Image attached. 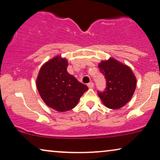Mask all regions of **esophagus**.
I'll return each mask as SVG.
<instances>
[{
    "label": "esophagus",
    "mask_w": 160,
    "mask_h": 160,
    "mask_svg": "<svg viewBox=\"0 0 160 160\" xmlns=\"http://www.w3.org/2000/svg\"><path fill=\"white\" fill-rule=\"evenodd\" d=\"M87 86L89 88H93L94 87V83L93 82H90L89 84H87Z\"/></svg>",
    "instance_id": "obj_1"
}]
</instances>
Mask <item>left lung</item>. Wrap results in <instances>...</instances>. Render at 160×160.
<instances>
[{
	"instance_id": "left-lung-1",
	"label": "left lung",
	"mask_w": 160,
	"mask_h": 160,
	"mask_svg": "<svg viewBox=\"0 0 160 160\" xmlns=\"http://www.w3.org/2000/svg\"><path fill=\"white\" fill-rule=\"evenodd\" d=\"M99 71L105 76L106 88L98 92V95L106 107L116 110L128 102L135 92L136 78L126 65L112 58L102 61L98 65Z\"/></svg>"
}]
</instances>
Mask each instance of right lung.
I'll list each match as a JSON object with an SVG mask.
<instances>
[{
	"label": "right lung",
	"mask_w": 160,
	"mask_h": 160,
	"mask_svg": "<svg viewBox=\"0 0 160 160\" xmlns=\"http://www.w3.org/2000/svg\"><path fill=\"white\" fill-rule=\"evenodd\" d=\"M68 61L59 55L41 67L36 83L39 94L48 107L58 112L74 108L88 87L67 71Z\"/></svg>",
	"instance_id": "obj_1"
}]
</instances>
